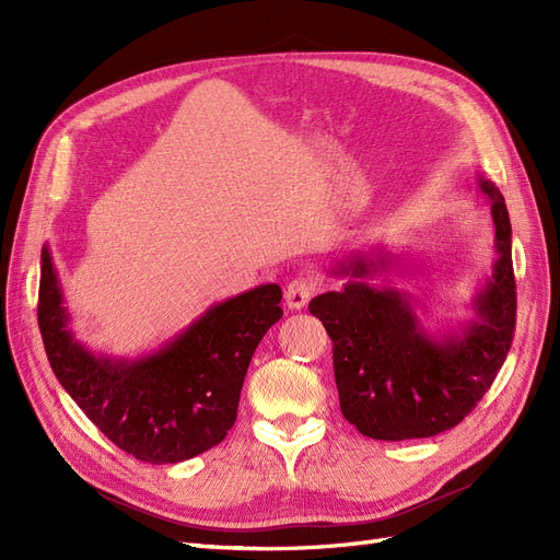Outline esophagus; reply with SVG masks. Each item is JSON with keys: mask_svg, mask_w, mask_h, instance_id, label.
Returning <instances> with one entry per match:
<instances>
[{"mask_svg": "<svg viewBox=\"0 0 560 560\" xmlns=\"http://www.w3.org/2000/svg\"><path fill=\"white\" fill-rule=\"evenodd\" d=\"M315 290H317V282L313 278H296V280H292L290 284H287V290H284L287 306H290L292 311L306 308V303L311 301Z\"/></svg>", "mask_w": 560, "mask_h": 560, "instance_id": "1", "label": "esophagus"}]
</instances>
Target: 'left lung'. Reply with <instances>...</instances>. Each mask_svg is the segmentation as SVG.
I'll list each match as a JSON object with an SVG mask.
<instances>
[{
	"label": "left lung",
	"mask_w": 560,
	"mask_h": 560,
	"mask_svg": "<svg viewBox=\"0 0 560 560\" xmlns=\"http://www.w3.org/2000/svg\"><path fill=\"white\" fill-rule=\"evenodd\" d=\"M477 194L493 217L498 259L465 325L434 336L420 325L409 294L366 282L393 266L387 252L348 254L329 270L348 278L343 290L308 303L334 343L341 411L364 436L404 442L455 428L504 364L516 327L512 224L493 182L479 175Z\"/></svg>",
	"instance_id": "8db88e82"
}]
</instances>
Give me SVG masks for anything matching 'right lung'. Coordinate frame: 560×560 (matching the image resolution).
Masks as SVG:
<instances>
[{"label":"right lung","instance_id":"1","mask_svg":"<svg viewBox=\"0 0 560 560\" xmlns=\"http://www.w3.org/2000/svg\"><path fill=\"white\" fill-rule=\"evenodd\" d=\"M280 299L278 284H259L210 306L147 358H109L74 338L50 249H42L37 315L50 369L109 442L151 465L189 460L226 436L252 354L282 317Z\"/></svg>","mask_w":560,"mask_h":560}]
</instances>
